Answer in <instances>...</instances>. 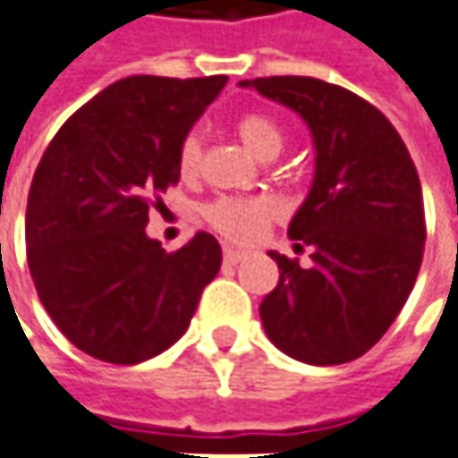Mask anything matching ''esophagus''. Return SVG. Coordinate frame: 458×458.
Masks as SVG:
<instances>
[{
    "label": "esophagus",
    "mask_w": 458,
    "mask_h": 458,
    "mask_svg": "<svg viewBox=\"0 0 458 458\" xmlns=\"http://www.w3.org/2000/svg\"><path fill=\"white\" fill-rule=\"evenodd\" d=\"M243 256H246V250L233 249V246H225V249H223V259H225V264H238Z\"/></svg>",
    "instance_id": "esophagus-1"
}]
</instances>
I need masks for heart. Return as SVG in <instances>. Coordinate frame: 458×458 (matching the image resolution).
<instances>
[{"label":"heart","instance_id":"b5f03b06","mask_svg":"<svg viewBox=\"0 0 458 458\" xmlns=\"http://www.w3.org/2000/svg\"><path fill=\"white\" fill-rule=\"evenodd\" d=\"M238 138L243 140V146L259 156V158H274L279 150L284 148V128L261 112H249L243 114L238 123ZM179 171L184 176L197 174L202 164V135L197 130H190L182 143H179ZM279 212V205L267 197V194H253V197H217L202 205L199 215L215 233H220L223 238L235 241V243H249L253 241L267 223H271Z\"/></svg>","mask_w":458,"mask_h":458}]
</instances>
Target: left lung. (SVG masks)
Segmentation results:
<instances>
[{"mask_svg":"<svg viewBox=\"0 0 458 458\" xmlns=\"http://www.w3.org/2000/svg\"><path fill=\"white\" fill-rule=\"evenodd\" d=\"M294 110L312 132L315 179L289 223L310 267L271 250L279 284L261 302L271 344L315 364H346L403 310L426 243L423 191L400 132L359 94L312 76L241 81Z\"/></svg>","mask_w":458,"mask_h":458,"instance_id":"left-lung-1","label":"left lung"}]
</instances>
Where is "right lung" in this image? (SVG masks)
Instances as JSON below:
<instances>
[{
	"label": "right lung",
	"instance_id": "obj_1",
	"mask_svg": "<svg viewBox=\"0 0 458 458\" xmlns=\"http://www.w3.org/2000/svg\"><path fill=\"white\" fill-rule=\"evenodd\" d=\"M228 76H128L71 114L43 153L25 215L28 267L43 308L99 361L140 364L190 328L220 271V243L197 233L164 250L150 209L179 182V143Z\"/></svg>",
	"mask_w": 458,
	"mask_h": 458
}]
</instances>
